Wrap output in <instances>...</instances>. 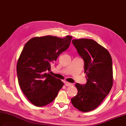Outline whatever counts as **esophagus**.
<instances>
[{
    "label": "esophagus",
    "mask_w": 126,
    "mask_h": 126,
    "mask_svg": "<svg viewBox=\"0 0 126 126\" xmlns=\"http://www.w3.org/2000/svg\"><path fill=\"white\" fill-rule=\"evenodd\" d=\"M65 85L66 86H73V84H72V83L68 82H65Z\"/></svg>",
    "instance_id": "34e87169"
}]
</instances>
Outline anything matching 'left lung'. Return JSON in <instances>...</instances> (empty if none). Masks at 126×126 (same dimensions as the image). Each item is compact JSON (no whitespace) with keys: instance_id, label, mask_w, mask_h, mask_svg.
Returning <instances> with one entry per match:
<instances>
[{"instance_id":"1","label":"left lung","mask_w":126,"mask_h":126,"mask_svg":"<svg viewBox=\"0 0 126 126\" xmlns=\"http://www.w3.org/2000/svg\"><path fill=\"white\" fill-rule=\"evenodd\" d=\"M72 43L84 61L87 82L75 85L78 92L71 98V103L80 111L89 112L97 107L111 91L112 58L107 50L94 40L74 39Z\"/></svg>"}]
</instances>
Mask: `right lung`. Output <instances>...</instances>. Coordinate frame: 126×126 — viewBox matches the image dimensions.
Wrapping results in <instances>:
<instances>
[{
  "mask_svg": "<svg viewBox=\"0 0 126 126\" xmlns=\"http://www.w3.org/2000/svg\"><path fill=\"white\" fill-rule=\"evenodd\" d=\"M72 37H35L25 44L16 66L19 85L31 103L41 107L52 102L63 83L47 74L51 64L69 48Z\"/></svg>",
  "mask_w": 126,
  "mask_h": 126,
  "instance_id": "right-lung-1",
  "label": "right lung"
}]
</instances>
